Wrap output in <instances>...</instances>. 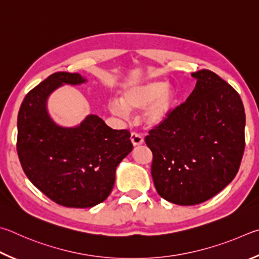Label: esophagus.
I'll use <instances>...</instances> for the list:
<instances>
[{
    "mask_svg": "<svg viewBox=\"0 0 259 259\" xmlns=\"http://www.w3.org/2000/svg\"><path fill=\"white\" fill-rule=\"evenodd\" d=\"M131 141H132L133 146H140V144L143 143L144 140L142 138V135H140L139 133L133 132L132 134H131Z\"/></svg>",
    "mask_w": 259,
    "mask_h": 259,
    "instance_id": "1",
    "label": "esophagus"
}]
</instances>
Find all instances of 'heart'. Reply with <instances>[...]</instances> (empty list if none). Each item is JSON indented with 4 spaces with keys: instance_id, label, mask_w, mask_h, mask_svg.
I'll return each mask as SVG.
<instances>
[{
    "instance_id": "heart-1",
    "label": "heart",
    "mask_w": 259,
    "mask_h": 259,
    "mask_svg": "<svg viewBox=\"0 0 259 259\" xmlns=\"http://www.w3.org/2000/svg\"><path fill=\"white\" fill-rule=\"evenodd\" d=\"M178 103V91L167 86L166 81L152 80L126 89L121 100L109 102V110L113 115L126 117L128 111L144 109L143 120L149 126H158L170 117Z\"/></svg>"
}]
</instances>
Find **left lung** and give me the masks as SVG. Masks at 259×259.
I'll return each mask as SVG.
<instances>
[{
    "mask_svg": "<svg viewBox=\"0 0 259 259\" xmlns=\"http://www.w3.org/2000/svg\"><path fill=\"white\" fill-rule=\"evenodd\" d=\"M192 76L197 84L187 101L146 137L157 192L181 206L206 201L232 182L246 144V115L237 91L210 70Z\"/></svg>",
    "mask_w": 259,
    "mask_h": 259,
    "instance_id": "left-lung-1",
    "label": "left lung"
}]
</instances>
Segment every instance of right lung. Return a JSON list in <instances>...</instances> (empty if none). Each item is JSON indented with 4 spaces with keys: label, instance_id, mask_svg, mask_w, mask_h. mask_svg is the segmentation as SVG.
Masks as SVG:
<instances>
[{
    "label": "right lung",
    "instance_id": "add662e5",
    "mask_svg": "<svg viewBox=\"0 0 259 259\" xmlns=\"http://www.w3.org/2000/svg\"><path fill=\"white\" fill-rule=\"evenodd\" d=\"M85 81L79 74L54 72L27 93L18 113L17 152L26 176L52 201L70 208L106 200L117 166L133 149L128 130H112L97 115L76 127L51 119L49 95L63 84Z\"/></svg>",
    "mask_w": 259,
    "mask_h": 259
}]
</instances>
